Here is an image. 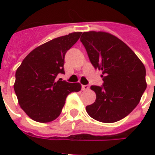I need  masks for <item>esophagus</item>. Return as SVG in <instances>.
<instances>
[{
	"label": "esophagus",
	"instance_id": "esophagus-1",
	"mask_svg": "<svg viewBox=\"0 0 155 155\" xmlns=\"http://www.w3.org/2000/svg\"><path fill=\"white\" fill-rule=\"evenodd\" d=\"M90 86L88 84H86V85H81V88L83 91H86V90L89 89Z\"/></svg>",
	"mask_w": 155,
	"mask_h": 155
}]
</instances>
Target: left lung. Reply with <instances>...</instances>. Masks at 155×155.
<instances>
[{"label": "left lung", "instance_id": "1", "mask_svg": "<svg viewBox=\"0 0 155 155\" xmlns=\"http://www.w3.org/2000/svg\"><path fill=\"white\" fill-rule=\"evenodd\" d=\"M81 42L94 68L102 71L104 81L102 86H91L96 99L86 106L87 114L102 123L124 119L136 108L147 87L144 65L126 43L108 32H83Z\"/></svg>", "mask_w": 155, "mask_h": 155}]
</instances>
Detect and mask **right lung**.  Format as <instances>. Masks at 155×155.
Masks as SVG:
<instances>
[{"mask_svg":"<svg viewBox=\"0 0 155 155\" xmlns=\"http://www.w3.org/2000/svg\"><path fill=\"white\" fill-rule=\"evenodd\" d=\"M81 35V32H73L38 46L16 71L14 89L19 105L31 120L39 123L56 120L68 94L81 89L80 83L56 79L59 74H65V54Z\"/></svg>","mask_w":155,"mask_h":155,"instance_id":"obj_1","label":"right lung"}]
</instances>
